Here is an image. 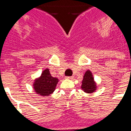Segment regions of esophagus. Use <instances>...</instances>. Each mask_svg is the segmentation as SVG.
Returning <instances> with one entry per match:
<instances>
[{
  "label": "esophagus",
  "instance_id": "1",
  "mask_svg": "<svg viewBox=\"0 0 131 131\" xmlns=\"http://www.w3.org/2000/svg\"><path fill=\"white\" fill-rule=\"evenodd\" d=\"M66 79H73V77H66Z\"/></svg>",
  "mask_w": 131,
  "mask_h": 131
}]
</instances>
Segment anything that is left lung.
Returning <instances> with one entry per match:
<instances>
[{
	"instance_id": "obj_1",
	"label": "left lung",
	"mask_w": 131,
	"mask_h": 131,
	"mask_svg": "<svg viewBox=\"0 0 131 131\" xmlns=\"http://www.w3.org/2000/svg\"><path fill=\"white\" fill-rule=\"evenodd\" d=\"M81 87L82 91L86 93H94L97 89L96 83L94 81L93 73L90 70H87L84 73Z\"/></svg>"
}]
</instances>
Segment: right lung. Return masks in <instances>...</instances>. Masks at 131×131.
Returning a JSON list of instances; mask_svg holds the SVG:
<instances>
[{
  "label": "right lung",
  "instance_id": "add662e5",
  "mask_svg": "<svg viewBox=\"0 0 131 131\" xmlns=\"http://www.w3.org/2000/svg\"><path fill=\"white\" fill-rule=\"evenodd\" d=\"M59 80L51 76L49 69H45L39 77L34 81L33 89L37 94L42 96H48L53 93Z\"/></svg>",
  "mask_w": 131,
  "mask_h": 131
}]
</instances>
